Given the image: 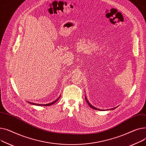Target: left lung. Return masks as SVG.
<instances>
[{
    "label": "left lung",
    "mask_w": 146,
    "mask_h": 146,
    "mask_svg": "<svg viewBox=\"0 0 146 146\" xmlns=\"http://www.w3.org/2000/svg\"><path fill=\"white\" fill-rule=\"evenodd\" d=\"M85 100H86V101H87V104H88V106H89L91 108H92V109H94V110H100V109H98V108H96V107H94L93 106H92V105L90 103V102L88 101V100H87V98L86 96H85ZM115 108H111V110H114V109H115Z\"/></svg>",
    "instance_id": "left-lung-1"
}]
</instances>
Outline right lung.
<instances>
[{
  "label": "right lung",
  "instance_id": "1",
  "mask_svg": "<svg viewBox=\"0 0 146 146\" xmlns=\"http://www.w3.org/2000/svg\"><path fill=\"white\" fill-rule=\"evenodd\" d=\"M59 98H60V97H58L55 101H53V102H50V103H49V104H35V103H33V102H28L29 103H30V104H33V105H35V106H51V105H52V104H54V103H55V102L57 101H58V100L59 99Z\"/></svg>",
  "mask_w": 146,
  "mask_h": 146
}]
</instances>
